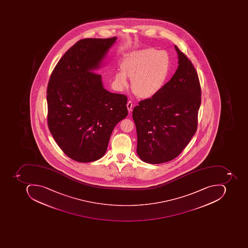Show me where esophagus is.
<instances>
[{"label":"esophagus","instance_id":"1","mask_svg":"<svg viewBox=\"0 0 248 248\" xmlns=\"http://www.w3.org/2000/svg\"><path fill=\"white\" fill-rule=\"evenodd\" d=\"M126 107H127L128 111L129 112H131L132 108H133V102L132 101H128L127 104H126Z\"/></svg>","mask_w":248,"mask_h":248}]
</instances>
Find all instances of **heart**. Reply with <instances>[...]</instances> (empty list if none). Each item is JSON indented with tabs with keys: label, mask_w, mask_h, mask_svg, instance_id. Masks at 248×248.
Listing matches in <instances>:
<instances>
[{
	"label": "heart",
	"mask_w": 248,
	"mask_h": 248,
	"mask_svg": "<svg viewBox=\"0 0 248 248\" xmlns=\"http://www.w3.org/2000/svg\"><path fill=\"white\" fill-rule=\"evenodd\" d=\"M170 56L165 50L154 47L130 51L124 56L115 79L120 88L127 86L132 78V89L141 98H151L163 89L170 72Z\"/></svg>",
	"instance_id": "b5f03b06"
}]
</instances>
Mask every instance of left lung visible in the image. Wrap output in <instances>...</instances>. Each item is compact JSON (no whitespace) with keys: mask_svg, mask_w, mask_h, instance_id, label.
Listing matches in <instances>:
<instances>
[{"mask_svg":"<svg viewBox=\"0 0 248 248\" xmlns=\"http://www.w3.org/2000/svg\"><path fill=\"white\" fill-rule=\"evenodd\" d=\"M178 68L156 95L133 110L138 155L143 162L161 164L180 155L196 133L201 90L198 73L188 57L174 46Z\"/></svg>","mask_w":248,"mask_h":248,"instance_id":"obj_1","label":"left lung"}]
</instances>
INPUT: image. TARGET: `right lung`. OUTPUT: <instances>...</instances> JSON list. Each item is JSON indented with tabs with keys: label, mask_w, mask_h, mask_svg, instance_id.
I'll use <instances>...</instances> for the list:
<instances>
[{
	"label": "right lung",
	"mask_w": 248,
	"mask_h": 248,
	"mask_svg": "<svg viewBox=\"0 0 248 248\" xmlns=\"http://www.w3.org/2000/svg\"><path fill=\"white\" fill-rule=\"evenodd\" d=\"M117 37L78 41L62 56L47 85V124L57 144L79 162L104 156L115 125L128 114L127 97L104 89L101 68Z\"/></svg>",
	"instance_id": "right-lung-1"
}]
</instances>
